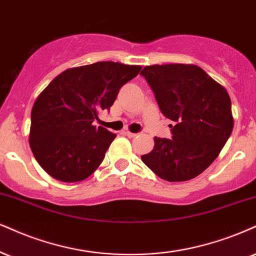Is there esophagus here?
Instances as JSON below:
<instances>
[{"label":"esophagus","instance_id":"esophagus-1","mask_svg":"<svg viewBox=\"0 0 256 256\" xmlns=\"http://www.w3.org/2000/svg\"><path fill=\"white\" fill-rule=\"evenodd\" d=\"M124 134L127 135L128 138H135V136H136V135H138V134H135V133H132V132H128V130H126V132H124Z\"/></svg>","mask_w":256,"mask_h":256}]
</instances>
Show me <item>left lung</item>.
<instances>
[{"mask_svg":"<svg viewBox=\"0 0 256 256\" xmlns=\"http://www.w3.org/2000/svg\"><path fill=\"white\" fill-rule=\"evenodd\" d=\"M141 74L165 118L176 123L170 126L172 140L156 136L141 159L167 182L190 180L212 164L232 134L229 94L197 65H150Z\"/></svg>","mask_w":256,"mask_h":256,"instance_id":"left-lung-1","label":"left lung"}]
</instances>
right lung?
Returning <instances> with one entry per match:
<instances>
[{
	"mask_svg": "<svg viewBox=\"0 0 256 256\" xmlns=\"http://www.w3.org/2000/svg\"><path fill=\"white\" fill-rule=\"evenodd\" d=\"M138 65L98 62L56 76L34 102L30 146L50 176L64 182L86 179L98 168L115 134L92 124L109 110Z\"/></svg>",
	"mask_w": 256,
	"mask_h": 256,
	"instance_id": "right-lung-1",
	"label": "right lung"
}]
</instances>
